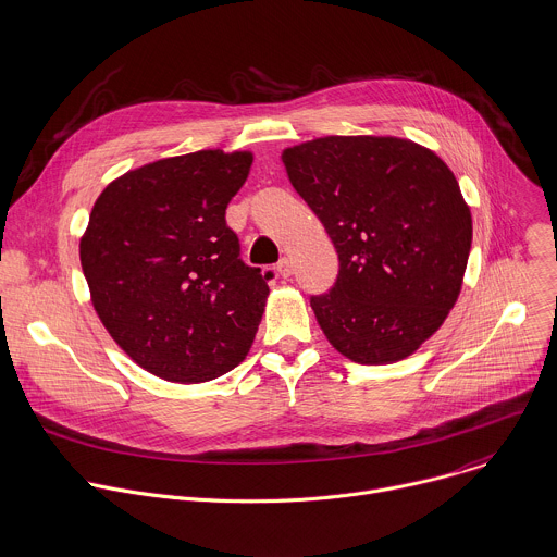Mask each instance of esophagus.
<instances>
[{
	"label": "esophagus",
	"instance_id": "1",
	"mask_svg": "<svg viewBox=\"0 0 557 557\" xmlns=\"http://www.w3.org/2000/svg\"><path fill=\"white\" fill-rule=\"evenodd\" d=\"M276 272H278L283 278H289V276H292V272H294L292 261H289L287 257H283V259L276 263Z\"/></svg>",
	"mask_w": 557,
	"mask_h": 557
}]
</instances>
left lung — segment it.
<instances>
[{
  "instance_id": "8db88e82",
  "label": "left lung",
  "mask_w": 557,
  "mask_h": 557,
  "mask_svg": "<svg viewBox=\"0 0 557 557\" xmlns=\"http://www.w3.org/2000/svg\"><path fill=\"white\" fill-rule=\"evenodd\" d=\"M283 164L341 261L309 298L326 341L358 364L408 358L461 292L472 216L457 177L432 151L377 136L318 138Z\"/></svg>"
}]
</instances>
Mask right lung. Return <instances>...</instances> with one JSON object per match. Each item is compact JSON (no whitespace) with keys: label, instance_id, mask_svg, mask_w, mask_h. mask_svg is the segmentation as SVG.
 I'll list each match as a JSON object with an SVG mask.
<instances>
[{"label":"right lung","instance_id":"obj_1","mask_svg":"<svg viewBox=\"0 0 557 557\" xmlns=\"http://www.w3.org/2000/svg\"><path fill=\"white\" fill-rule=\"evenodd\" d=\"M252 153L197 151L125 173L96 199L81 239L91 302L119 347L182 384L233 371L250 351L268 281L242 261L226 208Z\"/></svg>","mask_w":557,"mask_h":557}]
</instances>
